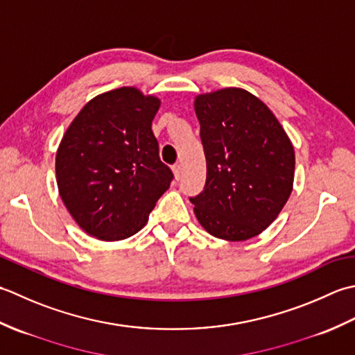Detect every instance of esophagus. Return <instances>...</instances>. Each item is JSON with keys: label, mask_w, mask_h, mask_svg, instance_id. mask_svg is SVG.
<instances>
[{"label": "esophagus", "mask_w": 355, "mask_h": 355, "mask_svg": "<svg viewBox=\"0 0 355 355\" xmlns=\"http://www.w3.org/2000/svg\"><path fill=\"white\" fill-rule=\"evenodd\" d=\"M173 173H175V178L179 179L180 175H182V165H180V164L173 165Z\"/></svg>", "instance_id": "1"}]
</instances>
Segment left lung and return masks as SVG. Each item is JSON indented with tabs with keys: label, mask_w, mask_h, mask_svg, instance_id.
I'll list each match as a JSON object with an SVG mask.
<instances>
[{
	"label": "left lung",
	"mask_w": 355,
	"mask_h": 355,
	"mask_svg": "<svg viewBox=\"0 0 355 355\" xmlns=\"http://www.w3.org/2000/svg\"><path fill=\"white\" fill-rule=\"evenodd\" d=\"M207 159L204 191L190 198L209 234L241 242L268 228L293 191L295 156L285 130L262 101L222 89L194 101Z\"/></svg>",
	"instance_id": "8db88e82"
}]
</instances>
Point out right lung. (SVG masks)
<instances>
[{
	"mask_svg": "<svg viewBox=\"0 0 355 355\" xmlns=\"http://www.w3.org/2000/svg\"><path fill=\"white\" fill-rule=\"evenodd\" d=\"M161 101L121 87L89 101L56 151L64 205L87 234L122 241L148 220L173 173L151 130Z\"/></svg>",
	"mask_w": 355,
	"mask_h": 355,
	"instance_id": "obj_1",
	"label": "right lung"
}]
</instances>
